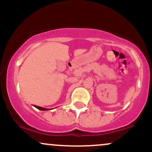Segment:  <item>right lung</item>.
I'll return each mask as SVG.
<instances>
[{"label":"right lung","mask_w":152,"mask_h":152,"mask_svg":"<svg viewBox=\"0 0 152 152\" xmlns=\"http://www.w3.org/2000/svg\"><path fill=\"white\" fill-rule=\"evenodd\" d=\"M35 107L37 109H38V110H42V111H46V110H49L47 108H44V107H38V106H35Z\"/></svg>","instance_id":"1"}]
</instances>
